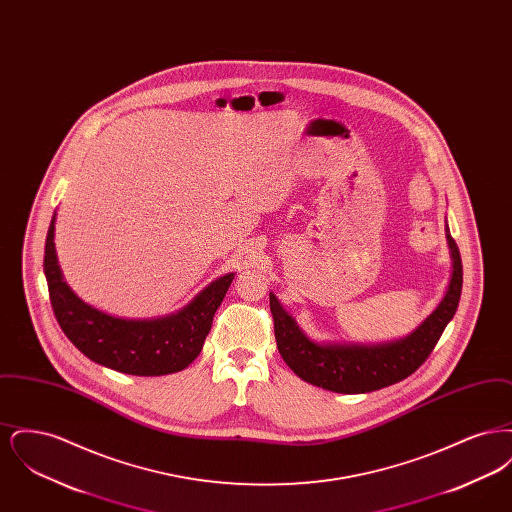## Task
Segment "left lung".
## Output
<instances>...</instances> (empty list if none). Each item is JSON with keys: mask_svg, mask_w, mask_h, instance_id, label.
<instances>
[{"mask_svg": "<svg viewBox=\"0 0 512 512\" xmlns=\"http://www.w3.org/2000/svg\"><path fill=\"white\" fill-rule=\"evenodd\" d=\"M451 251V278L438 307L409 336L384 343H317L309 340L295 318L290 317L270 293L276 345L293 372L324 390L336 393H368L382 390L411 376L434 351L445 326L455 317L463 290L461 253L447 228Z\"/></svg>", "mask_w": 512, "mask_h": 512, "instance_id": "obj_1", "label": "left lung"}]
</instances>
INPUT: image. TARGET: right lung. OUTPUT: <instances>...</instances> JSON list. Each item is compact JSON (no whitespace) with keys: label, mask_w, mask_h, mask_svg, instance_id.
<instances>
[{"label":"right lung","mask_w":512,"mask_h":512,"mask_svg":"<svg viewBox=\"0 0 512 512\" xmlns=\"http://www.w3.org/2000/svg\"><path fill=\"white\" fill-rule=\"evenodd\" d=\"M53 232L55 215L49 224L44 251L49 301L61 330L78 351L98 365L134 376H163L194 363L234 280V272L211 282L184 309L169 317L147 320L111 317L84 303L63 280Z\"/></svg>","instance_id":"add662e5"}]
</instances>
